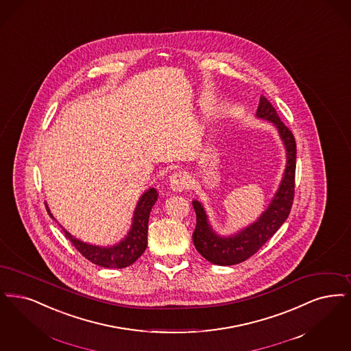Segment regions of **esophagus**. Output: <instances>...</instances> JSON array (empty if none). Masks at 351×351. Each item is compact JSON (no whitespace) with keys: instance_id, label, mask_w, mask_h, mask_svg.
Returning a JSON list of instances; mask_svg holds the SVG:
<instances>
[{"instance_id":"34e87169","label":"esophagus","mask_w":351,"mask_h":351,"mask_svg":"<svg viewBox=\"0 0 351 351\" xmlns=\"http://www.w3.org/2000/svg\"><path fill=\"white\" fill-rule=\"evenodd\" d=\"M169 183H170V189L174 191H183L186 189H189L190 186V177L186 171L178 170L174 171L170 178H169Z\"/></svg>"}]
</instances>
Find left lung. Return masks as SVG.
<instances>
[{
    "instance_id": "obj_1",
    "label": "left lung",
    "mask_w": 351,
    "mask_h": 351,
    "mask_svg": "<svg viewBox=\"0 0 351 351\" xmlns=\"http://www.w3.org/2000/svg\"><path fill=\"white\" fill-rule=\"evenodd\" d=\"M257 117L276 125L287 151V165L285 177L269 208L261 215L250 227L232 237H220L208 224L207 215L198 200L193 202L197 214V227L193 233V241L199 253L215 265L230 266L241 263L253 254L274 234L287 220L295 197V170H296V143L289 127L280 121L275 107L269 99L261 95Z\"/></svg>"
}]
</instances>
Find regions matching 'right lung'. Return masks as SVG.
<instances>
[{"instance_id": "obj_1", "label": "right lung", "mask_w": 351, "mask_h": 351, "mask_svg": "<svg viewBox=\"0 0 351 351\" xmlns=\"http://www.w3.org/2000/svg\"><path fill=\"white\" fill-rule=\"evenodd\" d=\"M158 198L156 189H149L143 194L137 203L136 210L134 214L132 228L128 232V236L122 243L114 245L111 247H102L82 243L71 236L65 229L62 232L65 237L72 243L77 250L92 263L107 269H123L132 265L147 249L148 244V220L153 204ZM47 213L53 219L47 207Z\"/></svg>"}]
</instances>
